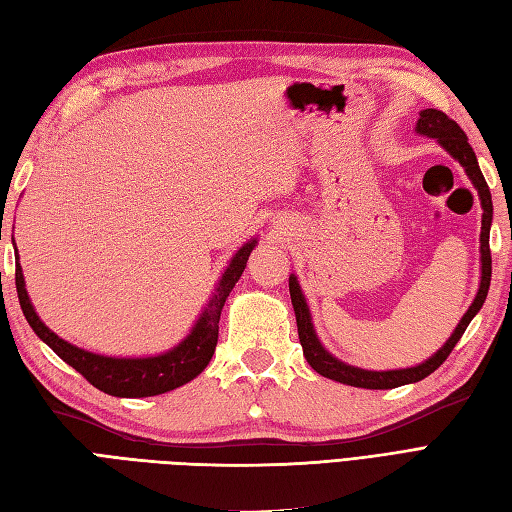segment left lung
Returning <instances> with one entry per match:
<instances>
[{
  "mask_svg": "<svg viewBox=\"0 0 512 512\" xmlns=\"http://www.w3.org/2000/svg\"><path fill=\"white\" fill-rule=\"evenodd\" d=\"M417 132L432 136V139L439 141L447 149V152H450L460 162V165L465 167L469 180L478 189L482 210H484V213H482V234H480L482 280H480L478 295H476V299H473V304L469 306L465 317L460 319L454 334L450 336V339H447V343L441 347L439 352L426 360V363H421L417 367H410V369H397V371H365V369L345 365V363H341V360H336L334 356H330L326 350H323L319 339H317V334L313 330V323H310V313H308V306H306V299L302 295V289H299V284L291 273L289 291H291V302H293V308H295L299 343H302V347H304V356L308 360V365L313 367L317 373H321L323 378H330V380L350 384V386H360V389H395V386L419 382L423 378H428L430 373L439 369L445 363V358L452 354V350L456 347V343L460 341V336L465 334L471 319L476 317V313L482 308L486 293H489V286H491L489 230H491V219H493V202H491L489 184H486L482 171L478 167V158H476V154H473L471 145L467 143V134L463 132V128H460L454 119L447 117L445 112H441V110H434V108L421 110L419 121H417Z\"/></svg>",
  "mask_w": 512,
  "mask_h": 512,
  "instance_id": "left-lung-1",
  "label": "left lung"
}]
</instances>
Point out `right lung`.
<instances>
[{"mask_svg":"<svg viewBox=\"0 0 512 512\" xmlns=\"http://www.w3.org/2000/svg\"><path fill=\"white\" fill-rule=\"evenodd\" d=\"M254 245L256 241H249L234 254V258L230 260V267L226 269V273H223L217 284L215 295L210 297L208 306L204 308L202 317L197 319L191 334L186 336L178 347H173L171 352L160 354V356L108 358V356L84 352L80 347L62 341L60 336H56L39 317H36L26 291V284H23V273L17 258L15 284H17L19 304H21L23 315H26L30 323V328L36 332V336L52 347V350L65 360L67 365H71L78 373H82V376L89 380L95 389L115 397L160 395L171 389H178V386L186 382H191L210 363L219 339L221 308L226 304L234 284L239 282L241 273L247 265L249 252H252Z\"/></svg>","mask_w":512,"mask_h":512,"instance_id":"add662e5","label":"right lung"}]
</instances>
